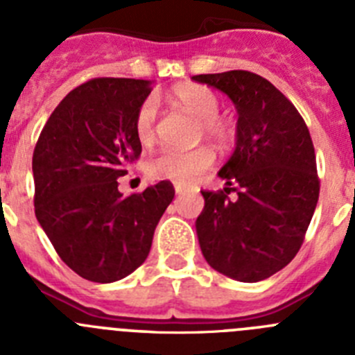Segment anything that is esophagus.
Here are the masks:
<instances>
[{
  "label": "esophagus",
  "instance_id": "obj_1",
  "mask_svg": "<svg viewBox=\"0 0 355 355\" xmlns=\"http://www.w3.org/2000/svg\"><path fill=\"white\" fill-rule=\"evenodd\" d=\"M187 192H188V188L181 187V184H175V193H178V196H183V193Z\"/></svg>",
  "mask_w": 355,
  "mask_h": 355
}]
</instances>
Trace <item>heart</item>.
I'll return each instance as SVG.
<instances>
[{"instance_id": "heart-1", "label": "heart", "mask_w": 355, "mask_h": 355, "mask_svg": "<svg viewBox=\"0 0 355 355\" xmlns=\"http://www.w3.org/2000/svg\"><path fill=\"white\" fill-rule=\"evenodd\" d=\"M174 99L188 114L200 121V135H206L218 144H229L234 139L233 124L218 117L220 99L205 85L187 83L174 90ZM158 99L147 97L140 105L135 117V133L140 144L149 146L155 142L158 131ZM215 163V153L202 146L192 150L162 149L147 162V172L155 180H168L175 184H190L208 172Z\"/></svg>"}]
</instances>
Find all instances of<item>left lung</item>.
<instances>
[{
    "instance_id": "left-lung-1",
    "label": "left lung",
    "mask_w": 355,
    "mask_h": 355,
    "mask_svg": "<svg viewBox=\"0 0 355 355\" xmlns=\"http://www.w3.org/2000/svg\"><path fill=\"white\" fill-rule=\"evenodd\" d=\"M192 80L227 94L238 110L236 149L218 172L227 187L202 190L200 250L227 277L263 281L297 256L318 202L311 135L293 103L259 74L227 71Z\"/></svg>"
}]
</instances>
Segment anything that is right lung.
I'll return each mask as SVG.
<instances>
[{
  "mask_svg": "<svg viewBox=\"0 0 355 355\" xmlns=\"http://www.w3.org/2000/svg\"><path fill=\"white\" fill-rule=\"evenodd\" d=\"M146 80L94 78L62 99L33 150L35 216L62 261L94 283L137 270L174 199L171 181L122 197L119 178L140 158L135 117Z\"/></svg>",
  "mask_w": 355,
  "mask_h": 355,
  "instance_id": "add662e5",
  "label": "right lung"
}]
</instances>
